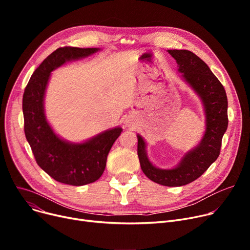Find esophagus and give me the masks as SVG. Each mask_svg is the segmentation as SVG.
Returning a JSON list of instances; mask_svg holds the SVG:
<instances>
[{
	"mask_svg": "<svg viewBox=\"0 0 250 250\" xmlns=\"http://www.w3.org/2000/svg\"><path fill=\"white\" fill-rule=\"evenodd\" d=\"M125 125L126 126H130V125H132V124H130V122H129L128 120H126V121L125 122Z\"/></svg>",
	"mask_w": 250,
	"mask_h": 250,
	"instance_id": "esophagus-1",
	"label": "esophagus"
}]
</instances>
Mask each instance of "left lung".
<instances>
[{
	"label": "left lung",
	"instance_id": "1",
	"mask_svg": "<svg viewBox=\"0 0 250 250\" xmlns=\"http://www.w3.org/2000/svg\"><path fill=\"white\" fill-rule=\"evenodd\" d=\"M181 77L202 100L206 130L198 146L188 151L171 169L156 167L149 160L147 144L138 135V156L141 168L152 181L165 187H182L199 178L220 155L222 138L228 126L226 91L208 64L187 49H169Z\"/></svg>",
	"mask_w": 250,
	"mask_h": 250
}]
</instances>
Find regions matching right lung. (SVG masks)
Instances as JSON below:
<instances>
[{
    "instance_id": "right-lung-1",
    "label": "right lung",
    "mask_w": 250,
    "mask_h": 250,
    "mask_svg": "<svg viewBox=\"0 0 250 250\" xmlns=\"http://www.w3.org/2000/svg\"><path fill=\"white\" fill-rule=\"evenodd\" d=\"M100 48L64 46L50 54L34 71L23 94L24 132L36 163L55 180L81 187L100 178L113 143L122 134L117 126L105 130L83 143L60 138L44 112V95L50 73L65 62L80 60Z\"/></svg>"
}]
</instances>
